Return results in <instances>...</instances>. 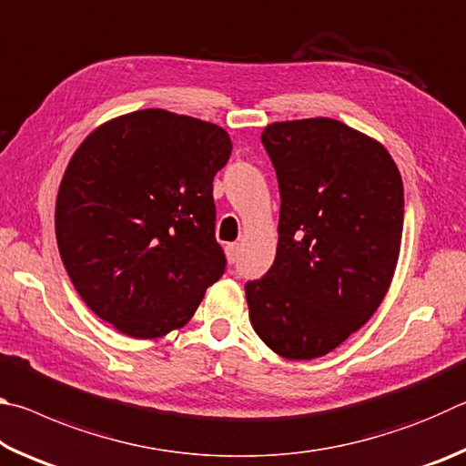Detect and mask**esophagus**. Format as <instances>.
<instances>
[{"label":"esophagus","instance_id":"esophagus-1","mask_svg":"<svg viewBox=\"0 0 466 466\" xmlns=\"http://www.w3.org/2000/svg\"><path fill=\"white\" fill-rule=\"evenodd\" d=\"M238 255H240V244H238V242L228 244V247H226L228 263H236V261H238Z\"/></svg>","mask_w":466,"mask_h":466}]
</instances>
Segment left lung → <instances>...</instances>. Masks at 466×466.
<instances>
[{"label":"left lung","instance_id":"8db88e82","mask_svg":"<svg viewBox=\"0 0 466 466\" xmlns=\"http://www.w3.org/2000/svg\"><path fill=\"white\" fill-rule=\"evenodd\" d=\"M278 172V252L244 286L255 333L278 356H327L372 319L390 288L405 197L380 141L329 116L267 125Z\"/></svg>","mask_w":466,"mask_h":466}]
</instances>
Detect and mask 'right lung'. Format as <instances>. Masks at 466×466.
Segmentation results:
<instances>
[{"instance_id":"right-lung-1","label":"right lung","mask_w":466,"mask_h":466,"mask_svg":"<svg viewBox=\"0 0 466 466\" xmlns=\"http://www.w3.org/2000/svg\"><path fill=\"white\" fill-rule=\"evenodd\" d=\"M232 152L214 123L146 108L76 149L55 203L61 261L88 309L133 339L187 325L226 269L214 177Z\"/></svg>"}]
</instances>
